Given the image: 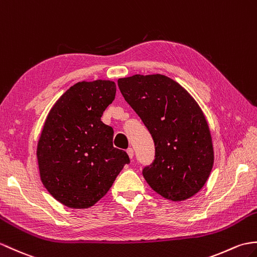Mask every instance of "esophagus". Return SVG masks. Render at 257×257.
<instances>
[{
  "instance_id": "obj_1",
  "label": "esophagus",
  "mask_w": 257,
  "mask_h": 257,
  "mask_svg": "<svg viewBox=\"0 0 257 257\" xmlns=\"http://www.w3.org/2000/svg\"><path fill=\"white\" fill-rule=\"evenodd\" d=\"M127 153H128V156H129L130 159L134 158V150H133V149L128 148V149H127Z\"/></svg>"
}]
</instances>
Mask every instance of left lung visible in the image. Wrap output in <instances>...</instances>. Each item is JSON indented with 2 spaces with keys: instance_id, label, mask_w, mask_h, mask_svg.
Masks as SVG:
<instances>
[{
  "instance_id": "obj_1",
  "label": "left lung",
  "mask_w": 257,
  "mask_h": 257,
  "mask_svg": "<svg viewBox=\"0 0 257 257\" xmlns=\"http://www.w3.org/2000/svg\"><path fill=\"white\" fill-rule=\"evenodd\" d=\"M118 86L156 146V160L142 172L147 183L172 201L196 195L209 177L214 160L210 129L197 101L162 74L122 77Z\"/></svg>"
}]
</instances>
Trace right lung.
I'll return each mask as SVG.
<instances>
[{
  "label": "right lung",
  "instance_id": "right-lung-1",
  "mask_svg": "<svg viewBox=\"0 0 257 257\" xmlns=\"http://www.w3.org/2000/svg\"><path fill=\"white\" fill-rule=\"evenodd\" d=\"M116 95L115 82H79L52 106L37 145L40 180L53 198L74 209L107 194L128 154L114 148V130L100 120Z\"/></svg>",
  "mask_w": 257,
  "mask_h": 257
}]
</instances>
